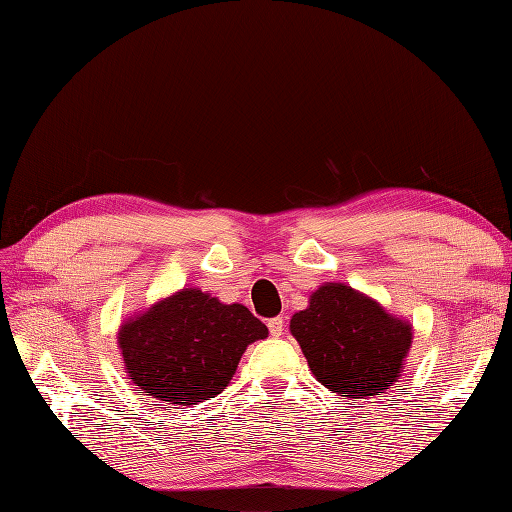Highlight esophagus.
I'll return each mask as SVG.
<instances>
[{
    "label": "esophagus",
    "mask_w": 512,
    "mask_h": 512,
    "mask_svg": "<svg viewBox=\"0 0 512 512\" xmlns=\"http://www.w3.org/2000/svg\"><path fill=\"white\" fill-rule=\"evenodd\" d=\"M267 328H269L271 335L280 337L282 333H285V320H282V317H271V320L267 322Z\"/></svg>",
    "instance_id": "34e87169"
}]
</instances>
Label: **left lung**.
I'll return each instance as SVG.
<instances>
[{
    "mask_svg": "<svg viewBox=\"0 0 512 512\" xmlns=\"http://www.w3.org/2000/svg\"><path fill=\"white\" fill-rule=\"evenodd\" d=\"M315 379L348 399L390 388L412 344V328L346 285L328 282L291 317Z\"/></svg>",
    "mask_w": 512,
    "mask_h": 512,
    "instance_id": "1",
    "label": "left lung"
}]
</instances>
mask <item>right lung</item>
Returning <instances> with one entry per match:
<instances>
[{"mask_svg": "<svg viewBox=\"0 0 512 512\" xmlns=\"http://www.w3.org/2000/svg\"><path fill=\"white\" fill-rule=\"evenodd\" d=\"M265 337L243 304L184 289L124 324L118 344L133 383L184 410L223 392L245 348Z\"/></svg>", "mask_w": 512, "mask_h": 512, "instance_id": "1", "label": "right lung"}]
</instances>
